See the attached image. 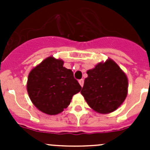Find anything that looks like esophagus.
Here are the masks:
<instances>
[{
  "label": "esophagus",
  "instance_id": "esophagus-1",
  "mask_svg": "<svg viewBox=\"0 0 150 150\" xmlns=\"http://www.w3.org/2000/svg\"><path fill=\"white\" fill-rule=\"evenodd\" d=\"M79 83L80 84V86H81L82 87L83 86V84H84V79H79Z\"/></svg>",
  "mask_w": 150,
  "mask_h": 150
}]
</instances>
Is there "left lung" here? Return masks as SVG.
Instances as JSON below:
<instances>
[{
	"instance_id": "left-lung-1",
	"label": "left lung",
	"mask_w": 150,
	"mask_h": 150,
	"mask_svg": "<svg viewBox=\"0 0 150 150\" xmlns=\"http://www.w3.org/2000/svg\"><path fill=\"white\" fill-rule=\"evenodd\" d=\"M81 94L91 109L100 113L116 110L128 93V79L111 59L87 71Z\"/></svg>"
}]
</instances>
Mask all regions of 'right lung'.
I'll list each match as a JSON object with an SVG mask.
<instances>
[{
  "instance_id": "obj_1",
  "label": "right lung",
  "mask_w": 150,
  "mask_h": 150,
  "mask_svg": "<svg viewBox=\"0 0 150 150\" xmlns=\"http://www.w3.org/2000/svg\"><path fill=\"white\" fill-rule=\"evenodd\" d=\"M63 64L62 60L49 57L28 75L27 90L30 100L46 114L60 113L68 107L73 95L81 90L73 71Z\"/></svg>"
}]
</instances>
